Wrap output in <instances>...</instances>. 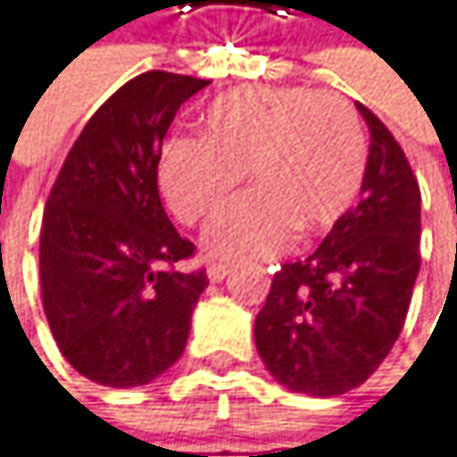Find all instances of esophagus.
<instances>
[{
	"label": "esophagus",
	"instance_id": "1",
	"mask_svg": "<svg viewBox=\"0 0 457 457\" xmlns=\"http://www.w3.org/2000/svg\"><path fill=\"white\" fill-rule=\"evenodd\" d=\"M226 274H228V263H223V261H212V263L207 266L210 282H220V279H226Z\"/></svg>",
	"mask_w": 457,
	"mask_h": 457
}]
</instances>
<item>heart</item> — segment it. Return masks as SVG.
<instances>
[{"label":"heart","mask_w":457,"mask_h":457,"mask_svg":"<svg viewBox=\"0 0 457 457\" xmlns=\"http://www.w3.org/2000/svg\"><path fill=\"white\" fill-rule=\"evenodd\" d=\"M370 143L356 106L314 87H242L202 114V137H172L159 156V188L172 215L196 226L239 188L253 191L223 210L204 245L220 258H269L295 231L333 228L356 202Z\"/></svg>","instance_id":"b5f03b06"}]
</instances>
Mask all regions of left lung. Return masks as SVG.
Instances as JSON below:
<instances>
[{
  "instance_id": "1",
  "label": "left lung",
  "mask_w": 457,
  "mask_h": 457,
  "mask_svg": "<svg viewBox=\"0 0 457 457\" xmlns=\"http://www.w3.org/2000/svg\"><path fill=\"white\" fill-rule=\"evenodd\" d=\"M370 159L361 199L322 245L285 263L255 317L266 370L298 394L338 396L361 386L402 333L420 269V188L391 135L367 106Z\"/></svg>"
}]
</instances>
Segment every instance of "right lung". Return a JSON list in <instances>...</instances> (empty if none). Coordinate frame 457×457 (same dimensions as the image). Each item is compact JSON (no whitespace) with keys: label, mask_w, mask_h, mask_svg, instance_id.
<instances>
[{"label":"right lung","mask_w":457,"mask_h":457,"mask_svg":"<svg viewBox=\"0 0 457 457\" xmlns=\"http://www.w3.org/2000/svg\"><path fill=\"white\" fill-rule=\"evenodd\" d=\"M210 79L145 71L90 116L45 204L42 306L85 378L132 388L178 361L207 271H178L196 247L159 199L162 140Z\"/></svg>","instance_id":"1"}]
</instances>
